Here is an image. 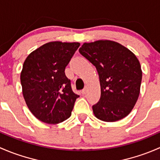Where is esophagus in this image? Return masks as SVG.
I'll list each match as a JSON object with an SVG mask.
<instances>
[{
	"label": "esophagus",
	"mask_w": 160,
	"mask_h": 160,
	"mask_svg": "<svg viewBox=\"0 0 160 160\" xmlns=\"http://www.w3.org/2000/svg\"><path fill=\"white\" fill-rule=\"evenodd\" d=\"M87 91H88V86H85V88H84V89L82 91V94H83V95H85V94L87 93Z\"/></svg>",
	"instance_id": "esophagus-1"
}]
</instances>
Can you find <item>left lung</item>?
Returning <instances> with one entry per match:
<instances>
[{
	"label": "left lung",
	"mask_w": 160,
	"mask_h": 160,
	"mask_svg": "<svg viewBox=\"0 0 160 160\" xmlns=\"http://www.w3.org/2000/svg\"><path fill=\"white\" fill-rule=\"evenodd\" d=\"M79 52L98 71L101 97L92 106L95 116L104 122H116L127 116L140 92L141 65L127 48L110 40L84 43Z\"/></svg>",
	"instance_id": "left-lung-1"
}]
</instances>
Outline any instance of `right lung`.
Listing matches in <instances>:
<instances>
[{
  "label": "right lung",
  "mask_w": 160,
  "mask_h": 160,
  "mask_svg": "<svg viewBox=\"0 0 160 160\" xmlns=\"http://www.w3.org/2000/svg\"><path fill=\"white\" fill-rule=\"evenodd\" d=\"M78 42H51L31 52L21 72L23 96L29 110L43 122L58 124L72 115L79 95L65 73Z\"/></svg>",
  "instance_id": "obj_1"
}]
</instances>
